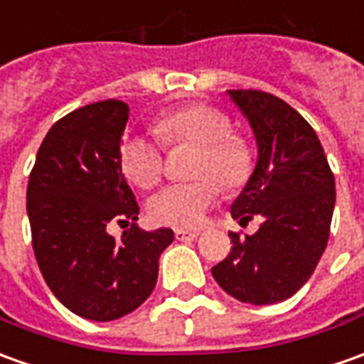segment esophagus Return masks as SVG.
<instances>
[{"label": "esophagus", "mask_w": 364, "mask_h": 364, "mask_svg": "<svg viewBox=\"0 0 364 364\" xmlns=\"http://www.w3.org/2000/svg\"><path fill=\"white\" fill-rule=\"evenodd\" d=\"M199 237V231H189V229H175V239L177 241H193Z\"/></svg>", "instance_id": "esophagus-1"}]
</instances>
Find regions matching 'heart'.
I'll list each match as a JSON object with an SVG mask.
<instances>
[{
  "instance_id": "heart-1",
  "label": "heart",
  "mask_w": 364,
  "mask_h": 364,
  "mask_svg": "<svg viewBox=\"0 0 364 364\" xmlns=\"http://www.w3.org/2000/svg\"><path fill=\"white\" fill-rule=\"evenodd\" d=\"M155 133L165 147H195L191 181L171 183L149 199L151 219L159 225L193 229L203 223L207 211L227 191L245 187L255 169L251 143L231 131V119L211 105H187L169 111L155 121ZM123 175L141 189L157 185L165 169V151L159 141L143 133H127L119 143Z\"/></svg>"
}]
</instances>
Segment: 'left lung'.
Wrapping results in <instances>:
<instances>
[{
  "label": "left lung",
  "mask_w": 364,
  "mask_h": 364,
  "mask_svg": "<svg viewBox=\"0 0 364 364\" xmlns=\"http://www.w3.org/2000/svg\"><path fill=\"white\" fill-rule=\"evenodd\" d=\"M229 95L259 145L257 167L231 215L241 225L253 217L263 223L255 235L229 233L233 247L211 273L237 301L273 305L305 285L327 249L335 175L315 129L289 103L257 89Z\"/></svg>",
  "instance_id": "left-lung-1"
}]
</instances>
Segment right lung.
I'll list each match as a JSON object with an SVG mask.
<instances>
[{
  "label": "right lung",
  "mask_w": 364,
  "mask_h": 364,
  "mask_svg": "<svg viewBox=\"0 0 364 364\" xmlns=\"http://www.w3.org/2000/svg\"><path fill=\"white\" fill-rule=\"evenodd\" d=\"M129 107L119 99L71 111L47 131L27 183V215L39 271L71 313L113 321L153 293L171 229L143 231L119 167ZM111 220L130 225L121 240Z\"/></svg>",
  "instance_id": "1"
}]
</instances>
